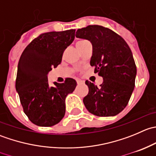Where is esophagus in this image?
<instances>
[{"label": "esophagus", "instance_id": "34e87169", "mask_svg": "<svg viewBox=\"0 0 156 156\" xmlns=\"http://www.w3.org/2000/svg\"><path fill=\"white\" fill-rule=\"evenodd\" d=\"M77 84H84V82L78 80V81H77Z\"/></svg>", "mask_w": 156, "mask_h": 156}]
</instances>
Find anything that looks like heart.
Listing matches in <instances>:
<instances>
[{"instance_id": "obj_1", "label": "heart", "mask_w": 156, "mask_h": 156, "mask_svg": "<svg viewBox=\"0 0 156 156\" xmlns=\"http://www.w3.org/2000/svg\"><path fill=\"white\" fill-rule=\"evenodd\" d=\"M87 41L84 40V39H81V40L78 41L76 43V46H77V48L78 49V50L82 48V47L84 46L86 43H87Z\"/></svg>"}]
</instances>
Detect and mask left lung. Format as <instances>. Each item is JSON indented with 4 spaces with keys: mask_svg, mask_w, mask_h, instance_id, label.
Here are the masks:
<instances>
[{
    "mask_svg": "<svg viewBox=\"0 0 156 156\" xmlns=\"http://www.w3.org/2000/svg\"><path fill=\"white\" fill-rule=\"evenodd\" d=\"M75 36L92 44L90 66L103 78L100 87L85 81L89 92L83 99L84 106L95 115H116L126 107L134 89L136 67L131 50L120 35L101 26L79 29Z\"/></svg>",
    "mask_w": 156,
    "mask_h": 156,
    "instance_id": "1",
    "label": "left lung"
}]
</instances>
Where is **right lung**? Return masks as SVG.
Segmentation results:
<instances>
[{
	"label": "right lung",
	"mask_w": 156,
	"mask_h": 156,
	"mask_svg": "<svg viewBox=\"0 0 156 156\" xmlns=\"http://www.w3.org/2000/svg\"><path fill=\"white\" fill-rule=\"evenodd\" d=\"M75 29L43 33L26 47L20 56L16 89L25 114L34 125L50 127L65 115L66 96L77 83L66 78L50 87L48 74L62 61V54L75 39Z\"/></svg>",
	"instance_id": "add662e5"
}]
</instances>
